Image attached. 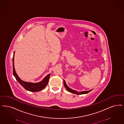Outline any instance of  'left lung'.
<instances>
[{
  "label": "left lung",
  "instance_id": "left-lung-1",
  "mask_svg": "<svg viewBox=\"0 0 124 124\" xmlns=\"http://www.w3.org/2000/svg\"><path fill=\"white\" fill-rule=\"evenodd\" d=\"M64 87H65V89H67L68 91H69L70 92V93H74V94H87V93H88L90 91H91L92 90V89H91V90H89V91H83L82 92H78L77 91H76V90H74L73 89H70V88H69V87H68V85L66 84L65 81L64 80Z\"/></svg>",
  "mask_w": 124,
  "mask_h": 124
}]
</instances>
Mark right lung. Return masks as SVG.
I'll use <instances>...</instances> for the list:
<instances>
[{
    "instance_id": "right-lung-1",
    "label": "right lung",
    "mask_w": 124,
    "mask_h": 124,
    "mask_svg": "<svg viewBox=\"0 0 124 124\" xmlns=\"http://www.w3.org/2000/svg\"><path fill=\"white\" fill-rule=\"evenodd\" d=\"M15 52L13 54V75L15 77L16 80L19 82L20 84L25 89L31 91V92H37L41 90L46 87L47 84L48 83V81L49 79L50 74L47 75L40 82L34 83L31 82H27L23 81L16 74L14 67V54Z\"/></svg>"
}]
</instances>
